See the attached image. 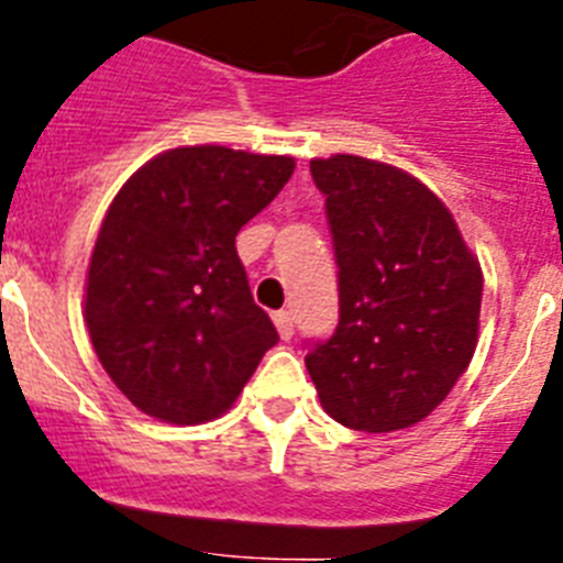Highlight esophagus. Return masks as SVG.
Here are the masks:
<instances>
[{
  "label": "esophagus",
  "mask_w": 563,
  "mask_h": 563,
  "mask_svg": "<svg viewBox=\"0 0 563 563\" xmlns=\"http://www.w3.org/2000/svg\"><path fill=\"white\" fill-rule=\"evenodd\" d=\"M274 327H277L280 339H291V335H295V318H291V312H286V309L274 312Z\"/></svg>",
  "instance_id": "esophagus-1"
}]
</instances>
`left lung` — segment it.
I'll return each mask as SVG.
<instances>
[{
    "label": "left lung",
    "instance_id": "1",
    "mask_svg": "<svg viewBox=\"0 0 563 563\" xmlns=\"http://www.w3.org/2000/svg\"><path fill=\"white\" fill-rule=\"evenodd\" d=\"M309 169L339 263V327L307 353L321 406L360 432L415 427L473 360L479 260L409 172L356 154L316 157Z\"/></svg>",
    "mask_w": 563,
    "mask_h": 563
}]
</instances>
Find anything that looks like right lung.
<instances>
[{
    "instance_id": "obj_1",
    "label": "right lung",
    "mask_w": 563,
    "mask_h": 563,
    "mask_svg": "<svg viewBox=\"0 0 563 563\" xmlns=\"http://www.w3.org/2000/svg\"><path fill=\"white\" fill-rule=\"evenodd\" d=\"M295 172L286 154L180 145L125 180L84 283L92 351L136 409L192 427L224 415L268 347L236 233Z\"/></svg>"
}]
</instances>
